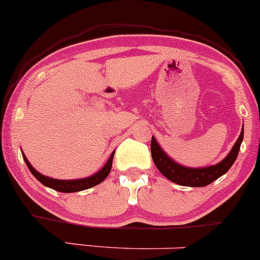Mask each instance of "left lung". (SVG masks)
<instances>
[{"label": "left lung", "instance_id": "1", "mask_svg": "<svg viewBox=\"0 0 260 260\" xmlns=\"http://www.w3.org/2000/svg\"><path fill=\"white\" fill-rule=\"evenodd\" d=\"M243 127H242L241 135L238 136L231 151L222 161L218 162L217 165L208 166V167L191 168L176 162L165 152V150L153 136L151 140V154H152L153 163L156 165L157 169L171 182L184 186H205L223 176L232 167L240 152L241 144L243 141Z\"/></svg>", "mask_w": 260, "mask_h": 260}]
</instances>
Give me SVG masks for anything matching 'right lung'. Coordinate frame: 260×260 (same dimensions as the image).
<instances>
[{
  "label": "right lung",
  "mask_w": 260,
  "mask_h": 260,
  "mask_svg": "<svg viewBox=\"0 0 260 260\" xmlns=\"http://www.w3.org/2000/svg\"><path fill=\"white\" fill-rule=\"evenodd\" d=\"M114 153L115 151H113V153L110 154L109 159H108L106 165L99 169L97 173L92 174V176L86 177V178H80V179H55V178L46 177L44 176V174L39 173V172H38L37 169L29 163L27 157H25V154L23 153L22 151L23 159H24V162L27 163L29 171L31 172V174H33V176L36 177L42 184L48 186V188L54 189V190L56 191H60V193H76V191L86 190V189L92 188V186L101 184V183L108 177V174L110 173Z\"/></svg>",
  "instance_id": "1"
}]
</instances>
